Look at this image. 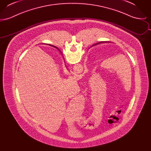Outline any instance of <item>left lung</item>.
Segmentation results:
<instances>
[{"label":"left lung","mask_w":151,"mask_h":151,"mask_svg":"<svg viewBox=\"0 0 151 151\" xmlns=\"http://www.w3.org/2000/svg\"><path fill=\"white\" fill-rule=\"evenodd\" d=\"M102 43H106V42H99V43H96V45H97V44H99V43H102Z\"/></svg>","instance_id":"obj_1"}]
</instances>
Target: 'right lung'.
<instances>
[{
    "mask_svg": "<svg viewBox=\"0 0 151 151\" xmlns=\"http://www.w3.org/2000/svg\"><path fill=\"white\" fill-rule=\"evenodd\" d=\"M50 46H52V45H50ZM53 46V47H55V48L58 49L57 47H55V46ZM58 50H59V49H58ZM60 52H61V51H60Z\"/></svg>",
    "mask_w": 151,
    "mask_h": 151,
    "instance_id": "obj_1",
    "label": "right lung"
}]
</instances>
